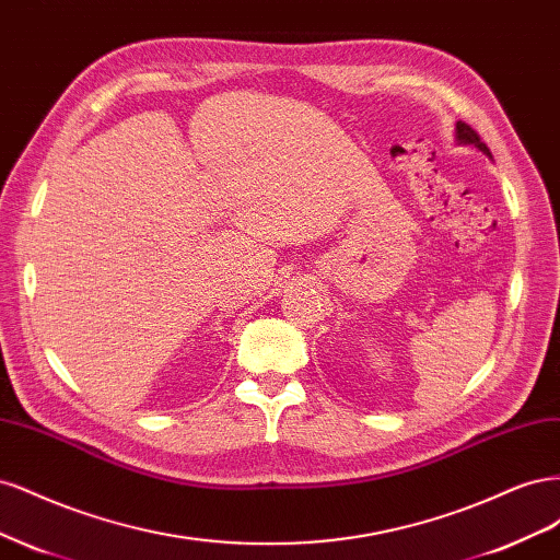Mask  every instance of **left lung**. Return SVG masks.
<instances>
[{
    "label": "left lung",
    "instance_id": "left-lung-1",
    "mask_svg": "<svg viewBox=\"0 0 560 560\" xmlns=\"http://www.w3.org/2000/svg\"><path fill=\"white\" fill-rule=\"evenodd\" d=\"M455 142H457V144H471L474 149H479L481 154H486L488 159H493V156H490L488 147L479 140V135L474 132V130H471L467 124H463V121L455 124Z\"/></svg>",
    "mask_w": 560,
    "mask_h": 560
}]
</instances>
